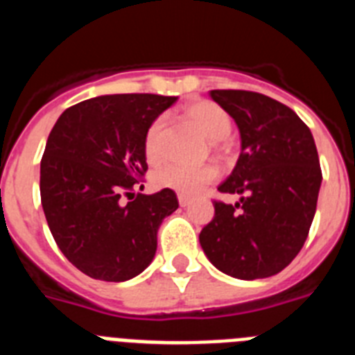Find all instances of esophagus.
Masks as SVG:
<instances>
[{"label":"esophagus","mask_w":355,"mask_h":355,"mask_svg":"<svg viewBox=\"0 0 355 355\" xmlns=\"http://www.w3.org/2000/svg\"><path fill=\"white\" fill-rule=\"evenodd\" d=\"M178 201H180V205L181 207H189L190 202H192V199L189 198V196H184V193H180V196H178Z\"/></svg>","instance_id":"34e87169"}]
</instances>
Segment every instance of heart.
<instances>
[{"label":"heart","mask_w":355,"mask_h":355,"mask_svg":"<svg viewBox=\"0 0 355 355\" xmlns=\"http://www.w3.org/2000/svg\"><path fill=\"white\" fill-rule=\"evenodd\" d=\"M187 116L199 127V131L210 141L226 140L232 132V118L220 105L214 102H193L187 107ZM162 132L163 120L157 118L156 122L148 127L147 136H145V156L150 163L159 162L163 156ZM215 178H217V171L210 165H166L154 174V183L159 189L174 190L184 196H196Z\"/></svg>","instance_id":"obj_1"}]
</instances>
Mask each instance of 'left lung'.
Returning a JSON list of instances; mask_svg holds the SVG:
<instances>
[{
  "mask_svg": "<svg viewBox=\"0 0 355 355\" xmlns=\"http://www.w3.org/2000/svg\"><path fill=\"white\" fill-rule=\"evenodd\" d=\"M210 96L239 127L241 154L219 190L241 199L235 207L215 202L199 242L224 275L272 277L298 255L316 214V144L298 114L269 96L241 89H214Z\"/></svg>",
  "mask_w": 355,
  "mask_h": 355,
  "instance_id": "8db88e82",
  "label": "left lung"
}]
</instances>
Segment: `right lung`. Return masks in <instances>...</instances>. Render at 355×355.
<instances>
[{
	"label": "right lung",
	"mask_w": 355,
	"mask_h": 355,
	"mask_svg": "<svg viewBox=\"0 0 355 355\" xmlns=\"http://www.w3.org/2000/svg\"><path fill=\"white\" fill-rule=\"evenodd\" d=\"M178 96L102 95L60 114L41 159V202L59 250L104 282L138 277L154 260L157 228L178 210L174 190L132 187L147 171L145 136ZM144 187V184H141Z\"/></svg>",
	"instance_id": "right-lung-1"
}]
</instances>
